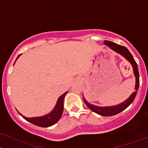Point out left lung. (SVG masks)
Listing matches in <instances>:
<instances>
[{"label":"left lung","instance_id":"1","mask_svg":"<svg viewBox=\"0 0 148 148\" xmlns=\"http://www.w3.org/2000/svg\"><path fill=\"white\" fill-rule=\"evenodd\" d=\"M103 43L105 45H107L108 46H109L111 49H112L113 51H116L117 53L121 54L123 57L125 58L127 60H128L130 63L132 64V68H133V72L135 74V78H136V83H135V91L130 95L127 100H126L125 101L123 102V103H120V104L118 105V106H111V107H98V106H95L93 105H91L90 103H88L86 100L83 98L85 103L86 104V106H88L90 109L92 111H93L95 113L98 114V115H102V116H112V115H115L117 114L120 113V112L124 110L125 109H126L131 103L133 102L134 99H135V96L137 95V91H138V88H139L140 85V79H139V71H138V65H137L136 62L134 60L133 57H132V54L130 53V51L127 50V48L126 47L123 46V45H118V44L115 43V42H110L109 40H105L103 42Z\"/></svg>","mask_w":148,"mask_h":148}]
</instances>
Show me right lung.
Instances as JSON below:
<instances>
[{
  "label": "right lung",
  "mask_w": 148,
  "mask_h": 148,
  "mask_svg": "<svg viewBox=\"0 0 148 148\" xmlns=\"http://www.w3.org/2000/svg\"><path fill=\"white\" fill-rule=\"evenodd\" d=\"M21 55V54H20L18 56L17 59ZM66 93L67 92H65V93L63 94L61 96L59 97L57 103H56V107L53 110V111L50 112L49 114H48V115H44V116L42 117H36V118H25V117L23 116L21 114H20V115L24 119L28 121L29 123H32L35 125L39 126V127H48L51 125H53L58 121L60 117L62 116V114H63V100Z\"/></svg>",
  "instance_id": "1"
}]
</instances>
